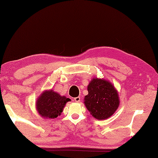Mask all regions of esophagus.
Masks as SVG:
<instances>
[{"label": "esophagus", "instance_id": "obj_1", "mask_svg": "<svg viewBox=\"0 0 158 158\" xmlns=\"http://www.w3.org/2000/svg\"><path fill=\"white\" fill-rule=\"evenodd\" d=\"M80 99H81V98H80L79 96H77V97H76V98H74V100H75V101L76 102H80Z\"/></svg>", "mask_w": 158, "mask_h": 158}]
</instances>
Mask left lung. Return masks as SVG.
<instances>
[{"label":"left lung","mask_w":158,"mask_h":158,"mask_svg":"<svg viewBox=\"0 0 158 158\" xmlns=\"http://www.w3.org/2000/svg\"><path fill=\"white\" fill-rule=\"evenodd\" d=\"M88 94L85 96L87 109L97 119L109 118L119 106L118 93L110 82L94 79L88 86Z\"/></svg>","instance_id":"1"}]
</instances>
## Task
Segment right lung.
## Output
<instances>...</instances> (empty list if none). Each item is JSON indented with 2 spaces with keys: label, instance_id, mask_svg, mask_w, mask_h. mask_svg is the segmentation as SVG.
<instances>
[{
  "label": "right lung",
  "instance_id": "obj_1",
  "mask_svg": "<svg viewBox=\"0 0 158 158\" xmlns=\"http://www.w3.org/2000/svg\"><path fill=\"white\" fill-rule=\"evenodd\" d=\"M70 100V98L50 90L43 92L36 100V109L43 117L54 119L61 114L66 103Z\"/></svg>",
  "mask_w": 158,
  "mask_h": 158
}]
</instances>
